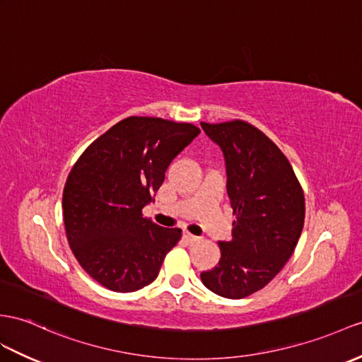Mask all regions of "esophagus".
<instances>
[{
    "instance_id": "obj_1",
    "label": "esophagus",
    "mask_w": 362,
    "mask_h": 362,
    "mask_svg": "<svg viewBox=\"0 0 362 362\" xmlns=\"http://www.w3.org/2000/svg\"><path fill=\"white\" fill-rule=\"evenodd\" d=\"M182 240L186 241L187 244H193V243H197L199 238L198 236H195V235H192V233H189V232H184L182 233Z\"/></svg>"
}]
</instances>
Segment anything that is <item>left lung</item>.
I'll use <instances>...</instances> for the list:
<instances>
[{
  "label": "left lung",
  "mask_w": 362,
  "mask_h": 362,
  "mask_svg": "<svg viewBox=\"0 0 362 362\" xmlns=\"http://www.w3.org/2000/svg\"><path fill=\"white\" fill-rule=\"evenodd\" d=\"M223 151L227 195L236 221L219 241L221 259L201 281L211 292L241 299L258 292L286 266L301 236L304 193L284 153L249 122H201Z\"/></svg>",
  "instance_id": "1"
}]
</instances>
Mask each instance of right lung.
<instances>
[{
	"instance_id": "right-lung-1",
	"label": "right lung",
	"mask_w": 362,
	"mask_h": 362,
	"mask_svg": "<svg viewBox=\"0 0 362 362\" xmlns=\"http://www.w3.org/2000/svg\"><path fill=\"white\" fill-rule=\"evenodd\" d=\"M199 134L189 122L129 117L86 148L63 192L70 249L89 275L113 292L156 279L181 228L143 216L173 158Z\"/></svg>"
}]
</instances>
